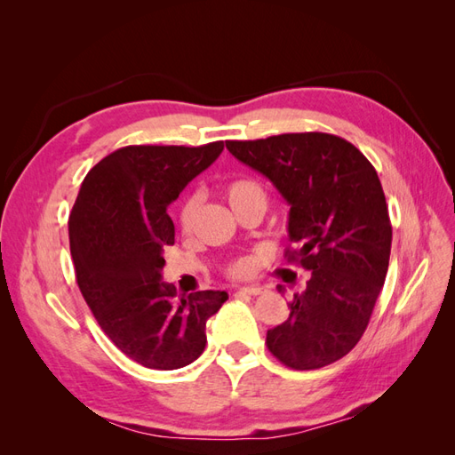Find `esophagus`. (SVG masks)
I'll list each match as a JSON object with an SVG mask.
<instances>
[{"label": "esophagus", "mask_w": 455, "mask_h": 455, "mask_svg": "<svg viewBox=\"0 0 455 455\" xmlns=\"http://www.w3.org/2000/svg\"><path fill=\"white\" fill-rule=\"evenodd\" d=\"M239 292H241V294H249V296H259V294H264V292H267V291H266V286L251 284V286H243V288H239Z\"/></svg>", "instance_id": "34e87169"}]
</instances>
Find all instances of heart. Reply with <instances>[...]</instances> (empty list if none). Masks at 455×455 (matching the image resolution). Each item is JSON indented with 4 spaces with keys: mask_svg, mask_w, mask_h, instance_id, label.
<instances>
[{
    "mask_svg": "<svg viewBox=\"0 0 455 455\" xmlns=\"http://www.w3.org/2000/svg\"><path fill=\"white\" fill-rule=\"evenodd\" d=\"M224 196L233 212H237L243 209V206H249V204L266 206V191L252 176L231 178V180L224 184ZM197 211H199V196L186 197L180 206V214H178V220H180V226L184 231H188L191 224H194ZM252 267H254L252 258H239L228 266V275H231V277H246V275H251Z\"/></svg>",
    "mask_w": 455,
    "mask_h": 455,
    "instance_id": "1",
    "label": "heart"
}]
</instances>
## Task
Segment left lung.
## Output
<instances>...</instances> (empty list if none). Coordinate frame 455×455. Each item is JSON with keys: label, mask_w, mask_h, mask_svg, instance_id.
I'll list each match as a JSON object with an SVG mask.
<instances>
[{"label": "left lung", "mask_w": 455, "mask_h": 455, "mask_svg": "<svg viewBox=\"0 0 455 455\" xmlns=\"http://www.w3.org/2000/svg\"><path fill=\"white\" fill-rule=\"evenodd\" d=\"M226 148L291 204L286 229L296 251L286 254L311 271L288 319L267 330V349L294 370L339 361L363 338L389 267L393 229L376 169L351 142L326 132Z\"/></svg>", "instance_id": "left-lung-1"}]
</instances>
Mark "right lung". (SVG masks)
Returning a JSON list of instances; mask_svg holds the SVG:
<instances>
[{
  "label": "right lung",
  "instance_id": "obj_1",
  "mask_svg": "<svg viewBox=\"0 0 455 455\" xmlns=\"http://www.w3.org/2000/svg\"><path fill=\"white\" fill-rule=\"evenodd\" d=\"M222 149L224 142L121 148L89 171L72 209L79 291L104 334L146 368L194 363L204 351L206 321L228 299L224 291L176 299L161 275L164 246L174 244L167 206Z\"/></svg>",
  "mask_w": 455,
  "mask_h": 455
}]
</instances>
